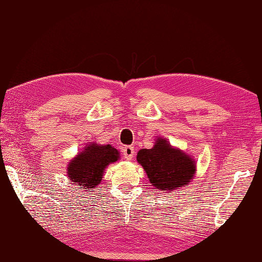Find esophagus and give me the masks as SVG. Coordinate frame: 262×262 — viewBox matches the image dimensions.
<instances>
[{"instance_id": "1", "label": "esophagus", "mask_w": 262, "mask_h": 262, "mask_svg": "<svg viewBox=\"0 0 262 262\" xmlns=\"http://www.w3.org/2000/svg\"><path fill=\"white\" fill-rule=\"evenodd\" d=\"M122 152H124V157L126 160H132L133 157H134V147L133 146H126L122 150Z\"/></svg>"}]
</instances>
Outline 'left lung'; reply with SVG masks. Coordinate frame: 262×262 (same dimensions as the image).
Masks as SVG:
<instances>
[{"instance_id":"1","label":"left lung","mask_w":262,"mask_h":262,"mask_svg":"<svg viewBox=\"0 0 262 262\" xmlns=\"http://www.w3.org/2000/svg\"><path fill=\"white\" fill-rule=\"evenodd\" d=\"M136 159L153 187L168 193L186 187L196 173L195 160L165 137H157L153 147L142 148Z\"/></svg>"}]
</instances>
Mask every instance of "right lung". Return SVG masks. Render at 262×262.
Listing matches in <instances>:
<instances>
[{"instance_id":"1","label":"right lung","mask_w":262,"mask_h":262,"mask_svg":"<svg viewBox=\"0 0 262 262\" xmlns=\"http://www.w3.org/2000/svg\"><path fill=\"white\" fill-rule=\"evenodd\" d=\"M119 159V151L111 144L90 143L71 159L67 167V176L76 188L94 192L102 181L105 168Z\"/></svg>"}]
</instances>
